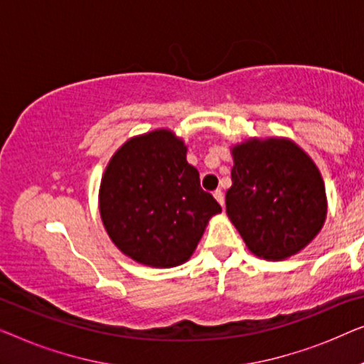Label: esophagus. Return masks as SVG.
Here are the masks:
<instances>
[{
    "label": "esophagus",
    "mask_w": 364,
    "mask_h": 364,
    "mask_svg": "<svg viewBox=\"0 0 364 364\" xmlns=\"http://www.w3.org/2000/svg\"><path fill=\"white\" fill-rule=\"evenodd\" d=\"M214 198H216L218 203L224 208V193L221 191V189H216V191H214Z\"/></svg>",
    "instance_id": "1"
}]
</instances>
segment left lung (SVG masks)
Here are the masks:
<instances>
[{
    "mask_svg": "<svg viewBox=\"0 0 364 364\" xmlns=\"http://www.w3.org/2000/svg\"><path fill=\"white\" fill-rule=\"evenodd\" d=\"M228 216L245 245L267 260L305 247L323 226L326 194L318 168L289 140H249L232 148Z\"/></svg>",
    "mask_w": 364,
    "mask_h": 364,
    "instance_id": "obj_1",
    "label": "left lung"
}]
</instances>
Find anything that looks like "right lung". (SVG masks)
Returning a JSON list of instances; mask_svg holds the SVG:
<instances>
[{
	"label": "right lung",
	"instance_id": "1",
	"mask_svg": "<svg viewBox=\"0 0 364 364\" xmlns=\"http://www.w3.org/2000/svg\"><path fill=\"white\" fill-rule=\"evenodd\" d=\"M221 213L186 146L170 130L132 138L112 158L100 184V216L122 252L151 267L191 257L209 218Z\"/></svg>",
	"mask_w": 364,
	"mask_h": 364
}]
</instances>
